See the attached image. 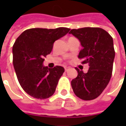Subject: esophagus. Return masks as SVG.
<instances>
[{"label": "esophagus", "mask_w": 126, "mask_h": 126, "mask_svg": "<svg viewBox=\"0 0 126 126\" xmlns=\"http://www.w3.org/2000/svg\"><path fill=\"white\" fill-rule=\"evenodd\" d=\"M64 69H65V71H69V68H67V67H65V68H64Z\"/></svg>", "instance_id": "obj_1"}]
</instances>
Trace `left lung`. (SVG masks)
Segmentation results:
<instances>
[{"instance_id": "1", "label": "left lung", "mask_w": 126, "mask_h": 126, "mask_svg": "<svg viewBox=\"0 0 126 126\" xmlns=\"http://www.w3.org/2000/svg\"><path fill=\"white\" fill-rule=\"evenodd\" d=\"M69 33L83 47L79 58L89 65L85 74L76 69L78 76L71 80L72 89L80 99H94L103 92L111 77L115 57L113 38L105 30L96 27L71 29Z\"/></svg>"}]
</instances>
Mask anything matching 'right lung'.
<instances>
[{"mask_svg": "<svg viewBox=\"0 0 126 126\" xmlns=\"http://www.w3.org/2000/svg\"><path fill=\"white\" fill-rule=\"evenodd\" d=\"M70 29L33 28L18 37L12 47L13 66L23 90L34 98L46 99L55 91L64 67L52 69L43 66L44 57L49 55L55 41L65 36Z\"/></svg>", "mask_w": 126, "mask_h": 126, "instance_id": "obj_1", "label": "right lung"}]
</instances>
